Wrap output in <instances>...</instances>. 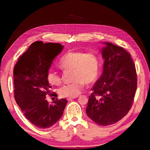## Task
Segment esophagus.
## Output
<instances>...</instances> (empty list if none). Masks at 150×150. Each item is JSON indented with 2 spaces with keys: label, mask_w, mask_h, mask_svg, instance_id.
Returning a JSON list of instances; mask_svg holds the SVG:
<instances>
[{
  "label": "esophagus",
  "mask_w": 150,
  "mask_h": 150,
  "mask_svg": "<svg viewBox=\"0 0 150 150\" xmlns=\"http://www.w3.org/2000/svg\"><path fill=\"white\" fill-rule=\"evenodd\" d=\"M77 97H75V98H67V101H72V99H75V98H76Z\"/></svg>",
  "instance_id": "obj_1"
}]
</instances>
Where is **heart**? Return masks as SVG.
Returning a JSON list of instances; mask_svg holds the SVG:
<instances>
[{"mask_svg":"<svg viewBox=\"0 0 150 150\" xmlns=\"http://www.w3.org/2000/svg\"><path fill=\"white\" fill-rule=\"evenodd\" d=\"M59 67L63 71L72 70L70 84L64 85L59 90L63 98H75L82 91L85 83L90 84L96 80L99 69V60L93 52L71 51L62 57ZM47 82L58 86L61 83V77L56 71L49 70L46 74Z\"/></svg>","mask_w":150,"mask_h":150,"instance_id":"obj_1","label":"heart"}]
</instances>
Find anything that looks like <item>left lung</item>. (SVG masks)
Returning a JSON list of instances; mask_svg holds the SVG:
<instances>
[{
	"label": "left lung",
	"mask_w": 150,
	"mask_h": 150,
	"mask_svg": "<svg viewBox=\"0 0 150 150\" xmlns=\"http://www.w3.org/2000/svg\"><path fill=\"white\" fill-rule=\"evenodd\" d=\"M104 44L103 73L91 89L86 110L96 123L108 126L129 112L137 88V76L129 53L112 43Z\"/></svg>",
	"instance_id": "left-lung-1"
}]
</instances>
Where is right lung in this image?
Segmentation results:
<instances>
[{"label": "right lung", "mask_w": 150, "mask_h": 150, "mask_svg": "<svg viewBox=\"0 0 150 150\" xmlns=\"http://www.w3.org/2000/svg\"><path fill=\"white\" fill-rule=\"evenodd\" d=\"M63 47L59 43L34 42L19 57L13 69L16 101L28 120L38 128L55 125L67 103L66 99H56L50 104L46 100L47 95H55L50 90L46 74Z\"/></svg>", "instance_id": "add662e5"}]
</instances>
